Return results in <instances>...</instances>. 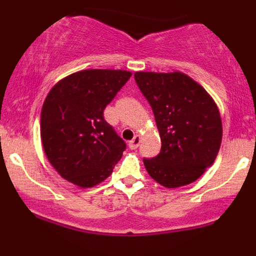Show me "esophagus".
Wrapping results in <instances>:
<instances>
[{
    "label": "esophagus",
    "instance_id": "esophagus-1",
    "mask_svg": "<svg viewBox=\"0 0 256 256\" xmlns=\"http://www.w3.org/2000/svg\"><path fill=\"white\" fill-rule=\"evenodd\" d=\"M140 137L136 134L132 140L128 142V146H130V149H137L138 146H140Z\"/></svg>",
    "mask_w": 256,
    "mask_h": 256
}]
</instances>
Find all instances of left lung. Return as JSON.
Wrapping results in <instances>:
<instances>
[{
	"label": "left lung",
	"instance_id": "left-lung-1",
	"mask_svg": "<svg viewBox=\"0 0 256 256\" xmlns=\"http://www.w3.org/2000/svg\"><path fill=\"white\" fill-rule=\"evenodd\" d=\"M161 138L156 156L143 158L149 176L166 188L190 184L213 165L222 144L219 110L201 85L184 73L136 72Z\"/></svg>",
	"mask_w": 256,
	"mask_h": 256
}]
</instances>
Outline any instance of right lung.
Returning a JSON list of instances; mask_svg holds the SVG:
<instances>
[{
    "label": "right lung",
    "instance_id": "obj_1",
    "mask_svg": "<svg viewBox=\"0 0 256 256\" xmlns=\"http://www.w3.org/2000/svg\"><path fill=\"white\" fill-rule=\"evenodd\" d=\"M132 76L122 70H85L64 78L46 96L40 138L49 162L66 180L91 188L110 177L126 143L104 110Z\"/></svg>",
    "mask_w": 256,
    "mask_h": 256
}]
</instances>
